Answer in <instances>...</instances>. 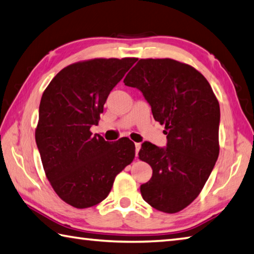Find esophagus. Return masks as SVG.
I'll use <instances>...</instances> for the list:
<instances>
[{"label": "esophagus", "mask_w": 254, "mask_h": 254, "mask_svg": "<svg viewBox=\"0 0 254 254\" xmlns=\"http://www.w3.org/2000/svg\"><path fill=\"white\" fill-rule=\"evenodd\" d=\"M140 147H141V145L139 142H136L135 143V148H136V157H137V155H138V151H139V149H140Z\"/></svg>", "instance_id": "1"}]
</instances>
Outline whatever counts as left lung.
I'll return each instance as SVG.
<instances>
[{
	"instance_id": "left-lung-1",
	"label": "left lung",
	"mask_w": 254,
	"mask_h": 254,
	"mask_svg": "<svg viewBox=\"0 0 254 254\" xmlns=\"http://www.w3.org/2000/svg\"><path fill=\"white\" fill-rule=\"evenodd\" d=\"M124 83L140 90L166 128V147L145 141L138 154L152 168L142 198L159 211L178 212L198 197L218 159V100L201 73L170 59L139 60Z\"/></svg>"
}]
</instances>
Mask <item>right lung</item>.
<instances>
[{
	"instance_id": "add662e5",
	"label": "right lung",
	"mask_w": 254,
	"mask_h": 254,
	"mask_svg": "<svg viewBox=\"0 0 254 254\" xmlns=\"http://www.w3.org/2000/svg\"><path fill=\"white\" fill-rule=\"evenodd\" d=\"M137 59H95L62 69L47 86L35 131L47 179L59 197L75 208L102 202L116 176L135 157L127 138L109 142L97 125L109 93Z\"/></svg>"
}]
</instances>
